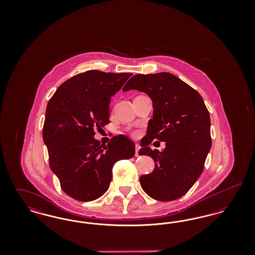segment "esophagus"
<instances>
[{"instance_id":"1","label":"esophagus","mask_w":255,"mask_h":255,"mask_svg":"<svg viewBox=\"0 0 255 255\" xmlns=\"http://www.w3.org/2000/svg\"><path fill=\"white\" fill-rule=\"evenodd\" d=\"M139 149H140V146L138 145V144H135V156H136V157L138 156V151H139Z\"/></svg>"}]
</instances>
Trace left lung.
<instances>
[{
  "label": "left lung",
  "instance_id": "1",
  "mask_svg": "<svg viewBox=\"0 0 255 255\" xmlns=\"http://www.w3.org/2000/svg\"><path fill=\"white\" fill-rule=\"evenodd\" d=\"M129 90L145 93L154 108L153 119L148 122L146 145L138 154L153 158L155 168L139 178L141 187L157 201L179 199L201 176L211 148L210 117L204 99L169 73L135 74L122 89ZM153 139L166 142L161 152L147 147Z\"/></svg>",
  "mask_w": 255,
  "mask_h": 255
}]
</instances>
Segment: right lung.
Instances as JSON below:
<instances>
[{"label": "right lung", "mask_w": 255, "mask_h": 255, "mask_svg": "<svg viewBox=\"0 0 255 255\" xmlns=\"http://www.w3.org/2000/svg\"><path fill=\"white\" fill-rule=\"evenodd\" d=\"M132 73L88 71L68 79L49 99L43 140L49 166L62 190L81 202L104 194L112 181L114 164L134 156V143L124 134L103 145L95 130L109 123L111 97Z\"/></svg>", "instance_id": "add662e5"}]
</instances>
